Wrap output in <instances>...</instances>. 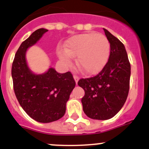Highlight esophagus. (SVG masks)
Returning a JSON list of instances; mask_svg holds the SVG:
<instances>
[{"mask_svg":"<svg viewBox=\"0 0 149 149\" xmlns=\"http://www.w3.org/2000/svg\"><path fill=\"white\" fill-rule=\"evenodd\" d=\"M73 78H74V80H75V81H76V83L77 84L78 81H79V77L78 76H76V75H74V76H73Z\"/></svg>","mask_w":149,"mask_h":149,"instance_id":"obj_1","label":"esophagus"}]
</instances>
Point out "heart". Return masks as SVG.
<instances>
[{
    "label": "heart",
    "instance_id": "b5f03b06",
    "mask_svg": "<svg viewBox=\"0 0 149 149\" xmlns=\"http://www.w3.org/2000/svg\"><path fill=\"white\" fill-rule=\"evenodd\" d=\"M60 59L67 66L73 64V57L77 56V64L88 75L101 71L110 55V44L103 34L86 33L69 39L65 49L58 51Z\"/></svg>",
    "mask_w": 149,
    "mask_h": 149
}]
</instances>
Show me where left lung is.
Listing matches in <instances>:
<instances>
[{"mask_svg":"<svg viewBox=\"0 0 149 149\" xmlns=\"http://www.w3.org/2000/svg\"><path fill=\"white\" fill-rule=\"evenodd\" d=\"M110 43L106 65L97 76L81 79L78 85L85 91L81 99L84 113L91 119L113 118L127 100L130 88V64L124 45L104 29Z\"/></svg>","mask_w":149,"mask_h":149,"instance_id":"left-lung-1","label":"left lung"}]
</instances>
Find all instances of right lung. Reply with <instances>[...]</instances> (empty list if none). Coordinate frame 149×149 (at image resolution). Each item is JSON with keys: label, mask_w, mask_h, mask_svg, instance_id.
<instances>
[{"label": "right lung", "mask_w": 149, "mask_h": 149, "mask_svg": "<svg viewBox=\"0 0 149 149\" xmlns=\"http://www.w3.org/2000/svg\"><path fill=\"white\" fill-rule=\"evenodd\" d=\"M48 30L39 29L21 44L12 64L13 89L21 107L30 118L47 123L61 119L66 102L76 86L70 72L59 73L49 68L46 73L34 74L29 68L26 52Z\"/></svg>", "instance_id": "1"}]
</instances>
